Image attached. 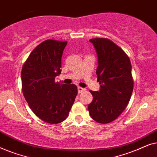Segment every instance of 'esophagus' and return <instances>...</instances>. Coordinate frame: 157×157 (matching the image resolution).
I'll return each instance as SVG.
<instances>
[{
  "label": "esophagus",
  "instance_id": "esophagus-1",
  "mask_svg": "<svg viewBox=\"0 0 157 157\" xmlns=\"http://www.w3.org/2000/svg\"><path fill=\"white\" fill-rule=\"evenodd\" d=\"M85 90H86V89H83V88H81V87H80V86L78 87V94H80V93H81V92L84 91Z\"/></svg>",
  "mask_w": 157,
  "mask_h": 157
}]
</instances>
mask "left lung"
Here are the masks:
<instances>
[{"instance_id":"left-lung-1","label":"left lung","mask_w":157,"mask_h":157,"mask_svg":"<svg viewBox=\"0 0 157 157\" xmlns=\"http://www.w3.org/2000/svg\"><path fill=\"white\" fill-rule=\"evenodd\" d=\"M89 41L97 53L96 75L101 88L99 91H90L93 101L88 109L94 121L108 124L117 119L129 102L134 88L132 64L126 53L108 38Z\"/></svg>"}]
</instances>
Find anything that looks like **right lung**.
Instances as JSON below:
<instances>
[{
    "mask_svg": "<svg viewBox=\"0 0 157 157\" xmlns=\"http://www.w3.org/2000/svg\"><path fill=\"white\" fill-rule=\"evenodd\" d=\"M67 41L46 40L32 51L23 64V96L33 112L49 124L67 118L78 93L75 84H61L55 78L61 73V57Z\"/></svg>",
    "mask_w": 157,
    "mask_h": 157,
    "instance_id": "obj_1",
    "label": "right lung"
}]
</instances>
